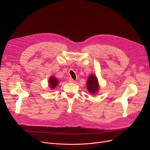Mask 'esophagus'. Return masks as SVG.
<instances>
[{"instance_id":"34e87169","label":"esophagus","mask_w":150,"mask_h":150,"mask_svg":"<svg viewBox=\"0 0 150 150\" xmlns=\"http://www.w3.org/2000/svg\"><path fill=\"white\" fill-rule=\"evenodd\" d=\"M68 81H69V82H75V81H74L72 78H69V79H68Z\"/></svg>"}]
</instances>
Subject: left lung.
Listing matches in <instances>:
<instances>
[{"mask_svg": "<svg viewBox=\"0 0 150 150\" xmlns=\"http://www.w3.org/2000/svg\"><path fill=\"white\" fill-rule=\"evenodd\" d=\"M87 87L88 91L92 94H94L98 90L99 86L97 82V79L94 75H91L88 77L87 82Z\"/></svg>", "mask_w": 150, "mask_h": 150, "instance_id": "obj_1", "label": "left lung"}]
</instances>
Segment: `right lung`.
<instances>
[{"label":"right lung","instance_id":"add662e5","mask_svg":"<svg viewBox=\"0 0 150 150\" xmlns=\"http://www.w3.org/2000/svg\"><path fill=\"white\" fill-rule=\"evenodd\" d=\"M49 82L50 87L52 88H54L55 87L57 86V84L59 83L57 79H56V78L55 77H51L49 79Z\"/></svg>","mask_w":150,"mask_h":150}]
</instances>
